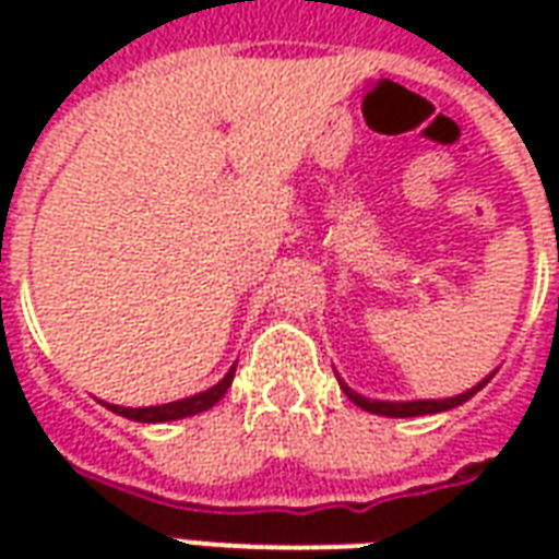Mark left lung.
<instances>
[{
	"instance_id": "obj_1",
	"label": "left lung",
	"mask_w": 559,
	"mask_h": 559,
	"mask_svg": "<svg viewBox=\"0 0 559 559\" xmlns=\"http://www.w3.org/2000/svg\"><path fill=\"white\" fill-rule=\"evenodd\" d=\"M493 374H488L485 380H481L479 386L467 389V392H461V395H455V399H443V401H371L365 399V395H359V392H353L347 383H341V389H344V395L356 404V407H362V411L368 413H377V416H395V419H407V416H428V413H443V411H452V407H457V404H464L467 399H473L476 392H479L481 386H488V380H491Z\"/></svg>"
}]
</instances>
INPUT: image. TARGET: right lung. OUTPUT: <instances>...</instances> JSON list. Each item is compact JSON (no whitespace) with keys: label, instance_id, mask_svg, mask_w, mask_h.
I'll return each instance as SVG.
<instances>
[{"label":"right lung","instance_id":"add662e5","mask_svg":"<svg viewBox=\"0 0 559 559\" xmlns=\"http://www.w3.org/2000/svg\"><path fill=\"white\" fill-rule=\"evenodd\" d=\"M233 374H236V365L224 374V380H218V383L212 389H206V392H200V395H191V399L182 401H170V404H160V407H116V404H104V407L134 421L185 419V416H194V413H203L209 411V407H215V404L227 395V389H230L233 383Z\"/></svg>","mask_w":559,"mask_h":559}]
</instances>
